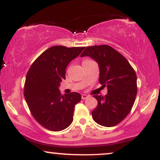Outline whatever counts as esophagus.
<instances>
[{"mask_svg":"<svg viewBox=\"0 0 160 160\" xmlns=\"http://www.w3.org/2000/svg\"><path fill=\"white\" fill-rule=\"evenodd\" d=\"M89 98L88 95H84V94H83V95H82V99L83 100H85V99H87V98Z\"/></svg>","mask_w":160,"mask_h":160,"instance_id":"34e87169","label":"esophagus"}]
</instances>
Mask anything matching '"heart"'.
Wrapping results in <instances>:
<instances>
[{"label":"heart","instance_id":"b5f03b06","mask_svg":"<svg viewBox=\"0 0 160 160\" xmlns=\"http://www.w3.org/2000/svg\"><path fill=\"white\" fill-rule=\"evenodd\" d=\"M87 61H89V60H85L83 61V62H87Z\"/></svg>","mask_w":160,"mask_h":160}]
</instances>
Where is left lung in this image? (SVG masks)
I'll use <instances>...</instances> for the list:
<instances>
[{
  "label": "left lung",
  "instance_id": "obj_1",
  "mask_svg": "<svg viewBox=\"0 0 160 160\" xmlns=\"http://www.w3.org/2000/svg\"><path fill=\"white\" fill-rule=\"evenodd\" d=\"M89 56L98 63L99 82L107 87L105 96L95 95L98 106L93 119L104 127L120 123L130 112L137 95V76L128 60L108 45L87 47L81 57Z\"/></svg>",
  "mask_w": 160,
  "mask_h": 160
}]
</instances>
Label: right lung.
I'll list each match as a JSON object with an SVG mask.
<instances>
[{
    "label": "right lung",
    "instance_id": "1",
    "mask_svg": "<svg viewBox=\"0 0 160 160\" xmlns=\"http://www.w3.org/2000/svg\"><path fill=\"white\" fill-rule=\"evenodd\" d=\"M85 47L54 46L32 62L26 75L24 96L32 117L51 131L67 128L73 119L75 106L81 101L78 92L61 95L58 87L65 78V69Z\"/></svg>",
    "mask_w": 160,
    "mask_h": 160
}]
</instances>
